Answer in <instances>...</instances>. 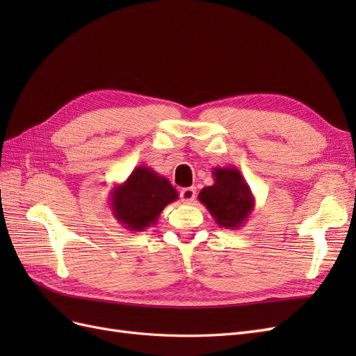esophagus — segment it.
<instances>
[{
    "mask_svg": "<svg viewBox=\"0 0 356 356\" xmlns=\"http://www.w3.org/2000/svg\"><path fill=\"white\" fill-rule=\"evenodd\" d=\"M196 199V187H187L181 190V200L184 203H191Z\"/></svg>",
    "mask_w": 356,
    "mask_h": 356,
    "instance_id": "1",
    "label": "esophagus"
}]
</instances>
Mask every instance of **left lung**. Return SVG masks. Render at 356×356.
Wrapping results in <instances>:
<instances>
[{"label":"left lung","mask_w":356,"mask_h":356,"mask_svg":"<svg viewBox=\"0 0 356 356\" xmlns=\"http://www.w3.org/2000/svg\"><path fill=\"white\" fill-rule=\"evenodd\" d=\"M213 184L199 193L203 203L220 227L236 230L242 227L254 211L255 199L241 170L236 166L213 168Z\"/></svg>","instance_id":"1"}]
</instances>
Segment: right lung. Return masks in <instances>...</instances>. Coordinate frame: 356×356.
<instances>
[{
  "label": "right lung",
  "mask_w": 356,
  "mask_h": 356,
  "mask_svg": "<svg viewBox=\"0 0 356 356\" xmlns=\"http://www.w3.org/2000/svg\"><path fill=\"white\" fill-rule=\"evenodd\" d=\"M178 199L169 179L152 168L139 165L122 184L111 190L110 207L114 218L124 229L143 232L157 222L161 211Z\"/></svg>",
  "instance_id": "1"
}]
</instances>
